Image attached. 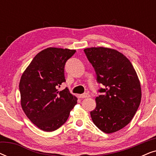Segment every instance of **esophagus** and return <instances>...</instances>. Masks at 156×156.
<instances>
[{"instance_id": "obj_1", "label": "esophagus", "mask_w": 156, "mask_h": 156, "mask_svg": "<svg viewBox=\"0 0 156 156\" xmlns=\"http://www.w3.org/2000/svg\"><path fill=\"white\" fill-rule=\"evenodd\" d=\"M79 97L81 98V99H84V98H87V97H89V94L87 93H85L84 94H80L79 95Z\"/></svg>"}]
</instances>
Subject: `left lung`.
I'll use <instances>...</instances> for the list:
<instances>
[{"instance_id": "obj_1", "label": "left lung", "mask_w": 156, "mask_h": 156, "mask_svg": "<svg viewBox=\"0 0 156 156\" xmlns=\"http://www.w3.org/2000/svg\"><path fill=\"white\" fill-rule=\"evenodd\" d=\"M104 88L98 91L97 106L90 112L93 122L104 133L118 131L129 124L139 107L141 89L137 74L126 57L106 48L84 50Z\"/></svg>"}]
</instances>
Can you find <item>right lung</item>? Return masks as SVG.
Segmentation results:
<instances>
[{
    "instance_id": "add662e5",
    "label": "right lung",
    "mask_w": 156,
    "mask_h": 156,
    "mask_svg": "<svg viewBox=\"0 0 156 156\" xmlns=\"http://www.w3.org/2000/svg\"><path fill=\"white\" fill-rule=\"evenodd\" d=\"M75 50L49 48L42 50L21 76V106L32 123L44 131H54L62 126L77 104V99L65 88V66Z\"/></svg>"
}]
</instances>
